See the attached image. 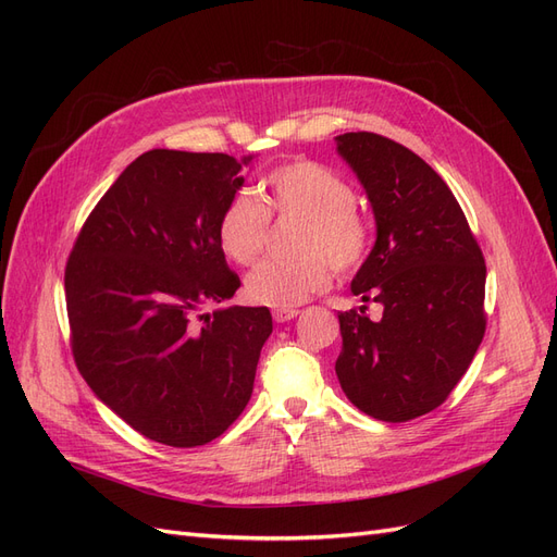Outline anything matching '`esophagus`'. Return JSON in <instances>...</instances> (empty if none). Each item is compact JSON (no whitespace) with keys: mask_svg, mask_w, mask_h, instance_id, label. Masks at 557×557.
Wrapping results in <instances>:
<instances>
[{"mask_svg":"<svg viewBox=\"0 0 557 557\" xmlns=\"http://www.w3.org/2000/svg\"><path fill=\"white\" fill-rule=\"evenodd\" d=\"M297 309H276L274 311V320L276 323H288V320H293V318H297Z\"/></svg>","mask_w":557,"mask_h":557,"instance_id":"34e87169","label":"esophagus"}]
</instances>
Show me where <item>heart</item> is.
<instances>
[{"mask_svg":"<svg viewBox=\"0 0 557 557\" xmlns=\"http://www.w3.org/2000/svg\"><path fill=\"white\" fill-rule=\"evenodd\" d=\"M269 213L299 218L297 260L258 264L246 278L250 301L272 309H293L323 293L336 272L350 274L369 256L372 225L356 207L352 185L330 166L299 160L276 166L262 181V201L234 195L218 218V246L237 264H252L264 250Z\"/></svg>","mask_w":557,"mask_h":557,"instance_id":"b5f03b06","label":"heart"}]
</instances>
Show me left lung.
Returning a JSON list of instances; mask_svg holds the SVG:
<instances>
[{
	"label": "left lung",
	"instance_id": "left-lung-1",
	"mask_svg": "<svg viewBox=\"0 0 557 557\" xmlns=\"http://www.w3.org/2000/svg\"><path fill=\"white\" fill-rule=\"evenodd\" d=\"M334 141L376 221L350 293L383 307L381 320H369L367 307L339 313L334 372L362 413L407 423L444 404L476 356L485 262L458 199L423 158L374 132Z\"/></svg>",
	"mask_w": 557,
	"mask_h": 557
}]
</instances>
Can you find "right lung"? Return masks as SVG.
I'll list each match as a JSON object with an SVG mask.
<instances>
[{"instance_id": "add662e5", "label": "right lung", "mask_w": 557, "mask_h": 557, "mask_svg": "<svg viewBox=\"0 0 557 557\" xmlns=\"http://www.w3.org/2000/svg\"><path fill=\"white\" fill-rule=\"evenodd\" d=\"M252 158L148 150L97 201L66 262L78 372L164 446H205L242 416L272 334L267 307L201 313L242 285L215 230Z\"/></svg>"}]
</instances>
